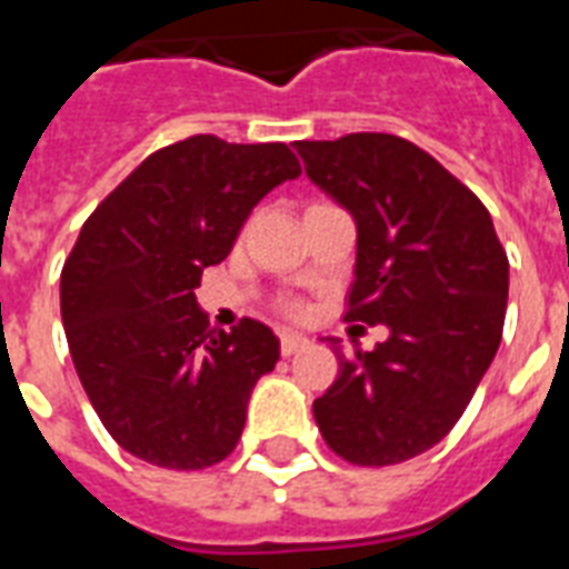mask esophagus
I'll list each match as a JSON object with an SVG mask.
<instances>
[{"instance_id": "esophagus-1", "label": "esophagus", "mask_w": 569, "mask_h": 569, "mask_svg": "<svg viewBox=\"0 0 569 569\" xmlns=\"http://www.w3.org/2000/svg\"><path fill=\"white\" fill-rule=\"evenodd\" d=\"M310 341L305 338V335L298 332H286L283 338H280V350H283V357H292V353H298V350H305Z\"/></svg>"}]
</instances>
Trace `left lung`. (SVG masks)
<instances>
[{"mask_svg":"<svg viewBox=\"0 0 569 569\" xmlns=\"http://www.w3.org/2000/svg\"><path fill=\"white\" fill-rule=\"evenodd\" d=\"M305 173L357 222L347 320L390 338L345 357L313 402L322 439L357 466L439 445L497 357L509 259L490 212L432 154L390 133L298 142Z\"/></svg>","mask_w":569,"mask_h":569,"instance_id":"left-lung-1","label":"left lung"}]
</instances>
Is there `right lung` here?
Returning a JSON list of instances; mask_svg holds the SVG:
<instances>
[{
	"mask_svg": "<svg viewBox=\"0 0 569 569\" xmlns=\"http://www.w3.org/2000/svg\"><path fill=\"white\" fill-rule=\"evenodd\" d=\"M298 176L283 142L200 133L149 154L81 224L60 273V317L93 411L133 457L207 469L234 451L280 341L256 320L210 329L194 289L252 207Z\"/></svg>",
	"mask_w": 569,
	"mask_h": 569,
	"instance_id": "obj_1",
	"label": "right lung"
}]
</instances>
